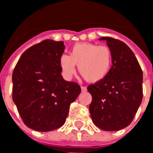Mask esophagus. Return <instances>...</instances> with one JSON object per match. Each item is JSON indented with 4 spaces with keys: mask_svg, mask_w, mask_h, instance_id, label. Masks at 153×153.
<instances>
[{
    "mask_svg": "<svg viewBox=\"0 0 153 153\" xmlns=\"http://www.w3.org/2000/svg\"><path fill=\"white\" fill-rule=\"evenodd\" d=\"M81 89H82V92L87 91V88L84 87V86H82V87H81Z\"/></svg>",
    "mask_w": 153,
    "mask_h": 153,
    "instance_id": "esophagus-1",
    "label": "esophagus"
}]
</instances>
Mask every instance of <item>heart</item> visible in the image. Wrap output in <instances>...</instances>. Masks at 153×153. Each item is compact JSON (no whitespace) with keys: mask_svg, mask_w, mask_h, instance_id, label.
<instances>
[{"mask_svg":"<svg viewBox=\"0 0 153 153\" xmlns=\"http://www.w3.org/2000/svg\"><path fill=\"white\" fill-rule=\"evenodd\" d=\"M63 76L71 80L76 73V65L80 74L89 82H98L106 77L112 63L111 51L106 46L94 43H77L70 55L62 54L59 59Z\"/></svg>","mask_w":153,"mask_h":153,"instance_id":"1","label":"heart"}]
</instances>
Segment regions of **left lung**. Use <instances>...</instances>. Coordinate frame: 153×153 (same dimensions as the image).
I'll return each instance as SVG.
<instances>
[{
    "label": "left lung",
    "mask_w": 153,
    "mask_h": 153,
    "mask_svg": "<svg viewBox=\"0 0 153 153\" xmlns=\"http://www.w3.org/2000/svg\"><path fill=\"white\" fill-rule=\"evenodd\" d=\"M111 51L112 66L106 77L88 87L94 123L106 131L128 126L142 101L143 74L133 51L124 42L101 37Z\"/></svg>",
    "instance_id": "1"
}]
</instances>
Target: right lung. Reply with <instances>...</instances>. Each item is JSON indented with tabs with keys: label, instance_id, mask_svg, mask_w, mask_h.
Listing matches in <instances>:
<instances>
[{
	"label": "right lung",
	"instance_id": "right-lung-1",
	"mask_svg": "<svg viewBox=\"0 0 153 153\" xmlns=\"http://www.w3.org/2000/svg\"><path fill=\"white\" fill-rule=\"evenodd\" d=\"M64 51L63 42L45 40L24 52L13 72V100L25 124L34 130L61 127L81 93L76 82L62 76L59 59Z\"/></svg>",
	"mask_w": 153,
	"mask_h": 153
}]
</instances>
